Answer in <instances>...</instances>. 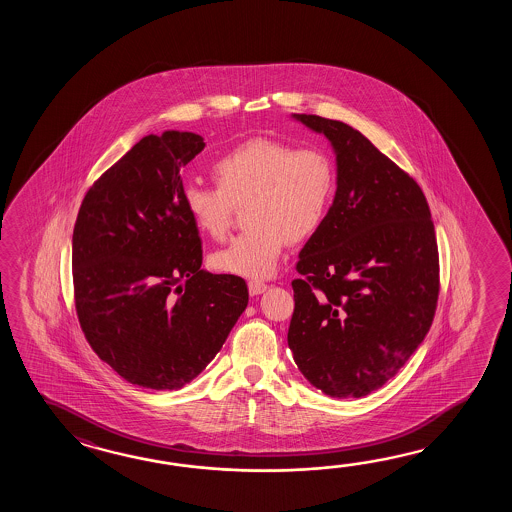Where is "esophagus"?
Returning <instances> with one entry per match:
<instances>
[{
  "mask_svg": "<svg viewBox=\"0 0 512 512\" xmlns=\"http://www.w3.org/2000/svg\"><path fill=\"white\" fill-rule=\"evenodd\" d=\"M265 291H267V283L258 282V280L249 282V293L252 296H258V294L265 293Z\"/></svg>",
  "mask_w": 512,
  "mask_h": 512,
  "instance_id": "34e87169",
  "label": "esophagus"
}]
</instances>
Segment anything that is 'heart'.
Listing matches in <instances>:
<instances>
[{
	"label": "heart",
	"instance_id": "obj_1",
	"mask_svg": "<svg viewBox=\"0 0 512 512\" xmlns=\"http://www.w3.org/2000/svg\"><path fill=\"white\" fill-rule=\"evenodd\" d=\"M216 186L186 183L181 199L199 232L221 238L234 207H245L249 229L212 254L219 272L261 280L272 276L294 241L322 229L337 192V168L320 148L254 137L223 153L212 166Z\"/></svg>",
	"mask_w": 512,
	"mask_h": 512
}]
</instances>
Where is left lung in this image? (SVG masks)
I'll return each mask as SVG.
<instances>
[{
  "instance_id": "8db88e82",
  "label": "left lung",
  "mask_w": 512,
  "mask_h": 512,
  "mask_svg": "<svg viewBox=\"0 0 512 512\" xmlns=\"http://www.w3.org/2000/svg\"><path fill=\"white\" fill-rule=\"evenodd\" d=\"M337 153V194L300 252L287 333L294 362L326 395L364 397L425 340L439 296L434 221L421 186L359 130L296 113Z\"/></svg>"
}]
</instances>
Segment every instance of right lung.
<instances>
[{
  "mask_svg": "<svg viewBox=\"0 0 512 512\" xmlns=\"http://www.w3.org/2000/svg\"><path fill=\"white\" fill-rule=\"evenodd\" d=\"M201 135H146L87 190L73 230V287L89 346L124 381L177 390L218 355L249 304L240 276L203 271L181 168Z\"/></svg>",
  "mask_w": 512,
  "mask_h": 512,
  "instance_id": "obj_1",
  "label": "right lung"
}]
</instances>
